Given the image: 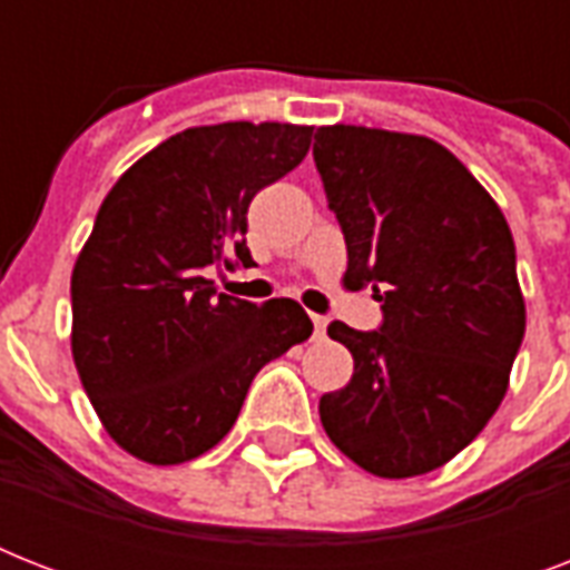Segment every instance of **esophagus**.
Segmentation results:
<instances>
[{"label":"esophagus","instance_id":"obj_1","mask_svg":"<svg viewBox=\"0 0 570 570\" xmlns=\"http://www.w3.org/2000/svg\"><path fill=\"white\" fill-rule=\"evenodd\" d=\"M313 320V328H316V337H325V328H328V320L320 316V313H311Z\"/></svg>","mask_w":570,"mask_h":570}]
</instances>
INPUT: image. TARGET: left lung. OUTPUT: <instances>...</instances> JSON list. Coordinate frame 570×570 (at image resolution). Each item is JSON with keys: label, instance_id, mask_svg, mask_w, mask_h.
Returning a JSON list of instances; mask_svg holds the SVG:
<instances>
[{"label": "left lung", "instance_id": "obj_1", "mask_svg": "<svg viewBox=\"0 0 570 570\" xmlns=\"http://www.w3.org/2000/svg\"><path fill=\"white\" fill-rule=\"evenodd\" d=\"M313 163L346 239V286L381 302L375 331L328 325L355 375L320 399L322 425L375 476H420L505 396L527 328L512 230L432 138L334 124L316 129Z\"/></svg>", "mask_w": 570, "mask_h": 570}]
</instances>
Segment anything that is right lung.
I'll list each match as a JSON object with an SVG mask.
<instances>
[{
	"label": "right lung",
	"mask_w": 570,
	"mask_h": 570,
	"mask_svg": "<svg viewBox=\"0 0 570 570\" xmlns=\"http://www.w3.org/2000/svg\"><path fill=\"white\" fill-rule=\"evenodd\" d=\"M313 127L215 124L141 156L102 200L70 277L73 361L118 446L183 464L230 432L254 375L313 334L293 298L224 295L206 268L254 266L248 206L302 163Z\"/></svg>",
	"instance_id": "obj_1"
}]
</instances>
